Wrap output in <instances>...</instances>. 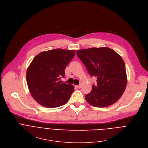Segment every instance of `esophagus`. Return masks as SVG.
<instances>
[{
	"mask_svg": "<svg viewBox=\"0 0 148 148\" xmlns=\"http://www.w3.org/2000/svg\"><path fill=\"white\" fill-rule=\"evenodd\" d=\"M77 88H81V86H80V85H77V86H75Z\"/></svg>",
	"mask_w": 148,
	"mask_h": 148,
	"instance_id": "obj_1",
	"label": "esophagus"
}]
</instances>
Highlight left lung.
Returning <instances> with one entry per match:
<instances>
[{"instance_id":"left-lung-1","label":"left lung","mask_w":148,"mask_h":148,"mask_svg":"<svg viewBox=\"0 0 148 148\" xmlns=\"http://www.w3.org/2000/svg\"><path fill=\"white\" fill-rule=\"evenodd\" d=\"M90 77L97 78L91 92L85 98L90 105L108 107L116 102L123 94L127 79L122 58L107 47H92L77 51Z\"/></svg>"}]
</instances>
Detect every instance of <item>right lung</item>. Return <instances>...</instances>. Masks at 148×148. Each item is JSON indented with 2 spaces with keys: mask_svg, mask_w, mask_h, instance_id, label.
Masks as SVG:
<instances>
[{
  "mask_svg": "<svg viewBox=\"0 0 148 148\" xmlns=\"http://www.w3.org/2000/svg\"><path fill=\"white\" fill-rule=\"evenodd\" d=\"M75 54V51L55 49L40 52L32 60L27 70V82L39 104L54 108L68 102L74 86L59 80L65 75L64 70Z\"/></svg>",
  "mask_w": 148,
  "mask_h": 148,
  "instance_id": "right-lung-1",
  "label": "right lung"
}]
</instances>
